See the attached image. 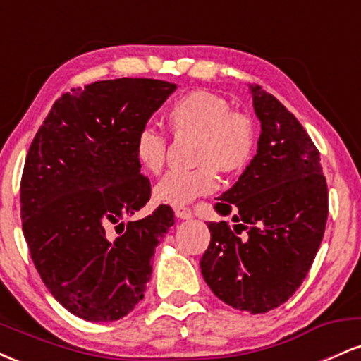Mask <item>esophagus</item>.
Masks as SVG:
<instances>
[{"label":"esophagus","mask_w":361,"mask_h":361,"mask_svg":"<svg viewBox=\"0 0 361 361\" xmlns=\"http://www.w3.org/2000/svg\"><path fill=\"white\" fill-rule=\"evenodd\" d=\"M175 215L178 219H192L193 212H192V209H190V207H176Z\"/></svg>","instance_id":"1"}]
</instances>
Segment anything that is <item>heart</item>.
<instances>
[{
	"label": "heart",
	"instance_id": "b5f03b06",
	"mask_svg": "<svg viewBox=\"0 0 361 361\" xmlns=\"http://www.w3.org/2000/svg\"><path fill=\"white\" fill-rule=\"evenodd\" d=\"M169 127L195 134V169L169 171L157 181L152 197L157 204L185 207L195 198L212 193L219 185L217 169L241 171L255 152V128L246 117L231 114L224 98L204 90L188 91L166 111ZM134 156L149 173H159L166 157V139L152 128H140L134 139Z\"/></svg>",
	"mask_w": 361,
	"mask_h": 361
}]
</instances>
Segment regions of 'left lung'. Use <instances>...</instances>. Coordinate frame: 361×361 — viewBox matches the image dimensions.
I'll return each mask as SVG.
<instances>
[{
  "instance_id": "left-lung-1",
  "label": "left lung",
  "mask_w": 361,
  "mask_h": 361,
  "mask_svg": "<svg viewBox=\"0 0 361 361\" xmlns=\"http://www.w3.org/2000/svg\"><path fill=\"white\" fill-rule=\"evenodd\" d=\"M261 122L258 151L209 222L200 261L210 290L227 305L263 314L293 295L312 267L327 221V185L317 147L300 122L261 86H250Z\"/></svg>"
}]
</instances>
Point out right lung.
Here are the masks:
<instances>
[{
	"instance_id": "right-lung-1",
	"label": "right lung",
	"mask_w": 361,
	"mask_h": 361,
	"mask_svg": "<svg viewBox=\"0 0 361 361\" xmlns=\"http://www.w3.org/2000/svg\"><path fill=\"white\" fill-rule=\"evenodd\" d=\"M175 90L147 78L74 88L54 103L28 149L23 235L45 287L85 321H117L144 299L156 246L175 224L169 207L123 222L151 198L134 139ZM110 225L117 236L106 233Z\"/></svg>"
}]
</instances>
